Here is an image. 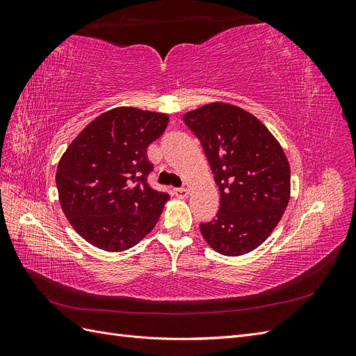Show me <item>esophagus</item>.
I'll return each instance as SVG.
<instances>
[{
  "label": "esophagus",
  "instance_id": "34e87169",
  "mask_svg": "<svg viewBox=\"0 0 356 356\" xmlns=\"http://www.w3.org/2000/svg\"><path fill=\"white\" fill-rule=\"evenodd\" d=\"M172 193H174V196H177L179 199H186L188 196L187 188H174V190H172Z\"/></svg>",
  "mask_w": 356,
  "mask_h": 356
}]
</instances>
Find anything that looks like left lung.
I'll use <instances>...</instances> for the list:
<instances>
[{
	"label": "left lung",
	"instance_id": "8db88e82",
	"mask_svg": "<svg viewBox=\"0 0 356 356\" xmlns=\"http://www.w3.org/2000/svg\"><path fill=\"white\" fill-rule=\"evenodd\" d=\"M203 147L220 190V209L200 224L215 251L236 257L260 246L289 202L291 170L270 131L239 106L212 102L182 117Z\"/></svg>",
	"mask_w": 356,
	"mask_h": 356
}]
</instances>
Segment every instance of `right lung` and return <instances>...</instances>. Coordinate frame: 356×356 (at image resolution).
Wrapping results in <instances>:
<instances>
[{"label": "right lung", "mask_w": 356, "mask_h": 356, "mask_svg": "<svg viewBox=\"0 0 356 356\" xmlns=\"http://www.w3.org/2000/svg\"><path fill=\"white\" fill-rule=\"evenodd\" d=\"M168 123L166 114L118 106L86 126L60 157V208L93 246L120 252L154 229L169 195L148 186L147 147Z\"/></svg>", "instance_id": "right-lung-1"}]
</instances>
